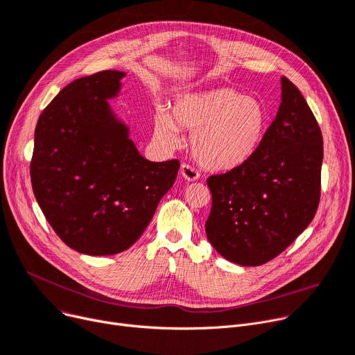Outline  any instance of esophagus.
Returning <instances> with one entry per match:
<instances>
[{"label":"esophagus","instance_id":"obj_1","mask_svg":"<svg viewBox=\"0 0 355 355\" xmlns=\"http://www.w3.org/2000/svg\"><path fill=\"white\" fill-rule=\"evenodd\" d=\"M180 174L182 175V178L185 181H196L200 178V174L194 170V168L189 164H182L181 165V170H180Z\"/></svg>","mask_w":355,"mask_h":355}]
</instances>
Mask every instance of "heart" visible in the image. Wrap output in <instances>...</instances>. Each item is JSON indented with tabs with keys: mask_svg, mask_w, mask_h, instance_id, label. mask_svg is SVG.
Segmentation results:
<instances>
[{
	"mask_svg": "<svg viewBox=\"0 0 355 355\" xmlns=\"http://www.w3.org/2000/svg\"><path fill=\"white\" fill-rule=\"evenodd\" d=\"M266 125V112L257 99L230 87H214L180 96L171 114L157 109L154 134L164 145L180 142L178 128L193 132L191 151L202 166L230 171L256 151Z\"/></svg>",
	"mask_w": 355,
	"mask_h": 355,
	"instance_id": "obj_1",
	"label": "heart"
}]
</instances>
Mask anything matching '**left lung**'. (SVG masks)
<instances>
[{
    "label": "left lung",
    "mask_w": 355,
    "mask_h": 355,
    "mask_svg": "<svg viewBox=\"0 0 355 355\" xmlns=\"http://www.w3.org/2000/svg\"><path fill=\"white\" fill-rule=\"evenodd\" d=\"M282 101L253 155L211 175L206 234L229 262L260 266L281 254L320 204L322 134L302 93L285 76Z\"/></svg>",
    "instance_id": "obj_1"
}]
</instances>
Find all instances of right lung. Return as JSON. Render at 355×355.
<instances>
[{"label": "right lung", "mask_w": 355, "mask_h": 355, "mask_svg": "<svg viewBox=\"0 0 355 355\" xmlns=\"http://www.w3.org/2000/svg\"><path fill=\"white\" fill-rule=\"evenodd\" d=\"M125 71L103 70L63 87L43 110L30 164L37 202L64 243L83 254L132 246L173 187L180 162L144 158L109 105Z\"/></svg>", "instance_id": "obj_1"}]
</instances>
